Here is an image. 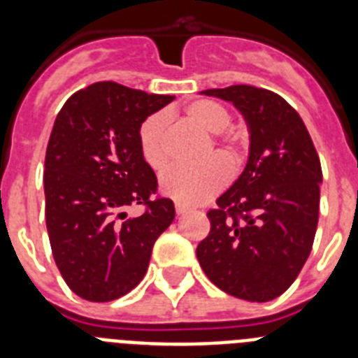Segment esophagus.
I'll return each mask as SVG.
<instances>
[{"label":"esophagus","mask_w":358,"mask_h":358,"mask_svg":"<svg viewBox=\"0 0 358 358\" xmlns=\"http://www.w3.org/2000/svg\"><path fill=\"white\" fill-rule=\"evenodd\" d=\"M189 208L186 206V204H182V202H176V211H177V215H182V213H186V211H188Z\"/></svg>","instance_id":"esophagus-1"}]
</instances>
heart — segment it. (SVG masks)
<instances>
[{"mask_svg": "<svg viewBox=\"0 0 358 358\" xmlns=\"http://www.w3.org/2000/svg\"><path fill=\"white\" fill-rule=\"evenodd\" d=\"M182 116L195 123L202 131L213 132L215 152L218 156L210 157L199 166H172L161 176V188L166 195L181 202H201L211 197L229 179V167L242 163L245 141L236 127L229 125L231 113L224 103L211 98L192 100L182 107ZM138 145L145 163L154 170H163L169 164V143H166V122L161 115H152L140 125ZM206 148V156L213 152Z\"/></svg>", "mask_w": 358, "mask_h": 358, "instance_id": "1", "label": "heart"}]
</instances>
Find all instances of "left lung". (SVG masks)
Listing matches in <instances>:
<instances>
[{"mask_svg":"<svg viewBox=\"0 0 358 358\" xmlns=\"http://www.w3.org/2000/svg\"><path fill=\"white\" fill-rule=\"evenodd\" d=\"M233 102L249 125L245 170L208 211L197 260L229 296L265 303L301 273L319 220L321 161L301 116L285 98L255 85L202 91Z\"/></svg>","mask_w":358,"mask_h":358,"instance_id":"8db88e82","label":"left lung"}]
</instances>
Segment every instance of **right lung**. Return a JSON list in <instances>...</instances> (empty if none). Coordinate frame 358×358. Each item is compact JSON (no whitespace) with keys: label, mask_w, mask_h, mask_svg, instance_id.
<instances>
[{"label":"right lung","mask_w":358,"mask_h":358,"mask_svg":"<svg viewBox=\"0 0 358 358\" xmlns=\"http://www.w3.org/2000/svg\"><path fill=\"white\" fill-rule=\"evenodd\" d=\"M172 100L96 82L57 115L44 159L46 227L53 260L82 299L106 303L131 292L176 217L138 145L141 123ZM132 203L145 211L127 219Z\"/></svg>","instance_id":"1"}]
</instances>
